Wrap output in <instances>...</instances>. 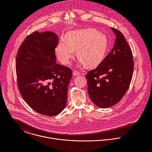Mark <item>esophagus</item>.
I'll return each instance as SVG.
<instances>
[{"label":"esophagus","mask_w":152,"mask_h":152,"mask_svg":"<svg viewBox=\"0 0 152 152\" xmlns=\"http://www.w3.org/2000/svg\"><path fill=\"white\" fill-rule=\"evenodd\" d=\"M72 74L74 76H77V75H80L81 74V72H80L79 71H74L73 72H72Z\"/></svg>","instance_id":"34e87169"}]
</instances>
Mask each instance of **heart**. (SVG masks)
<instances>
[{"instance_id":"b5f03b06","label":"heart","mask_w":152,"mask_h":152,"mask_svg":"<svg viewBox=\"0 0 152 152\" xmlns=\"http://www.w3.org/2000/svg\"><path fill=\"white\" fill-rule=\"evenodd\" d=\"M108 45L107 37L98 31L87 28L69 31L65 41H61L55 49L58 60L64 64L69 63L74 51L81 65L94 67L104 60Z\"/></svg>"}]
</instances>
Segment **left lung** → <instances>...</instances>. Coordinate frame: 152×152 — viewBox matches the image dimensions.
I'll list each match as a JSON object with an SVG mask.
<instances>
[{
	"mask_svg": "<svg viewBox=\"0 0 152 152\" xmlns=\"http://www.w3.org/2000/svg\"><path fill=\"white\" fill-rule=\"evenodd\" d=\"M116 36L110 52L97 66L88 72V92L96 106L109 108L126 93L132 78L134 61L130 47L124 34L111 27Z\"/></svg>",
	"mask_w": 152,
	"mask_h": 152,
	"instance_id": "obj_1",
	"label": "left lung"
}]
</instances>
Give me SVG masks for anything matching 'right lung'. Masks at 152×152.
I'll return each instance as SVG.
<instances>
[{
  "instance_id": "right-lung-1",
  "label": "right lung",
  "mask_w": 152,
  "mask_h": 152,
  "mask_svg": "<svg viewBox=\"0 0 152 152\" xmlns=\"http://www.w3.org/2000/svg\"><path fill=\"white\" fill-rule=\"evenodd\" d=\"M58 36L37 31L20 45L16 60L18 87L25 102L36 112L48 116L65 108L71 68L56 63Z\"/></svg>"
}]
</instances>
